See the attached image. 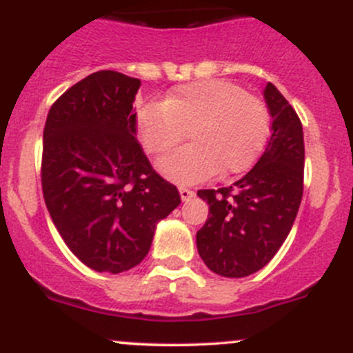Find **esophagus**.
<instances>
[{
  "instance_id": "esophagus-1",
  "label": "esophagus",
  "mask_w": 353,
  "mask_h": 353,
  "mask_svg": "<svg viewBox=\"0 0 353 353\" xmlns=\"http://www.w3.org/2000/svg\"><path fill=\"white\" fill-rule=\"evenodd\" d=\"M179 194H181V199H183V201H189V199L194 196V191H192V189H189V188L181 186L179 188Z\"/></svg>"
}]
</instances>
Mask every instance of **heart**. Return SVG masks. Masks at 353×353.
<instances>
[{
  "mask_svg": "<svg viewBox=\"0 0 353 353\" xmlns=\"http://www.w3.org/2000/svg\"><path fill=\"white\" fill-rule=\"evenodd\" d=\"M137 130L152 155H164L186 139L192 145L159 162V170L179 184H196L221 172L235 176L257 162L270 132L265 103L239 84L203 79L174 88L162 103L137 114Z\"/></svg>",
  "mask_w": 353,
  "mask_h": 353,
  "instance_id": "obj_1",
  "label": "heart"
}]
</instances>
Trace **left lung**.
I'll list each match as a JSON object with an SVG mask.
<instances>
[{"instance_id": "1", "label": "left lung", "mask_w": 353, "mask_h": 353, "mask_svg": "<svg viewBox=\"0 0 353 353\" xmlns=\"http://www.w3.org/2000/svg\"><path fill=\"white\" fill-rule=\"evenodd\" d=\"M264 98L272 135L257 164L233 186L198 191L210 205L206 223L196 233L199 257L223 277H247L269 264L301 205V120L272 83H267Z\"/></svg>"}]
</instances>
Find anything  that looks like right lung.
I'll return each instance as SVG.
<instances>
[{"instance_id":"right-lung-1","label":"right lung","mask_w":353,"mask_h":353,"mask_svg":"<svg viewBox=\"0 0 353 353\" xmlns=\"http://www.w3.org/2000/svg\"><path fill=\"white\" fill-rule=\"evenodd\" d=\"M139 88L117 70L89 74L50 106L43 128L47 210L70 252L98 272L139 265L155 225L181 203L135 137Z\"/></svg>"}]
</instances>
